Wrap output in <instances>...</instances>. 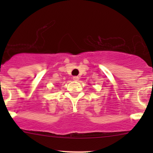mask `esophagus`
Wrapping results in <instances>:
<instances>
[{
  "instance_id": "obj_1",
  "label": "esophagus",
  "mask_w": 153,
  "mask_h": 153,
  "mask_svg": "<svg viewBox=\"0 0 153 153\" xmlns=\"http://www.w3.org/2000/svg\"><path fill=\"white\" fill-rule=\"evenodd\" d=\"M73 81H79V77H78V76H74L73 77Z\"/></svg>"
}]
</instances>
